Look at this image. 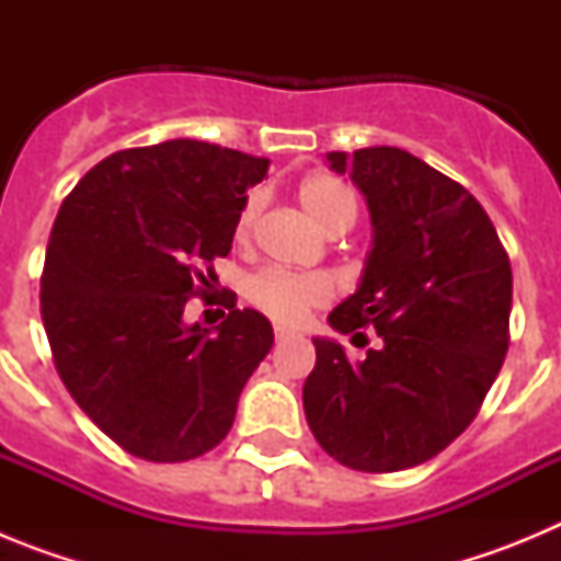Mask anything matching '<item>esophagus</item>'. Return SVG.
Wrapping results in <instances>:
<instances>
[{"instance_id":"34e87169","label":"esophagus","mask_w":561,"mask_h":561,"mask_svg":"<svg viewBox=\"0 0 561 561\" xmlns=\"http://www.w3.org/2000/svg\"><path fill=\"white\" fill-rule=\"evenodd\" d=\"M289 334H291L289 329H284V325H275V342H284V340H289Z\"/></svg>"}]
</instances>
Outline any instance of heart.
<instances>
[{
  "label": "heart",
  "mask_w": 561,
  "mask_h": 561,
  "mask_svg": "<svg viewBox=\"0 0 561 561\" xmlns=\"http://www.w3.org/2000/svg\"><path fill=\"white\" fill-rule=\"evenodd\" d=\"M297 202L320 230L340 236L351 230L359 216V199L348 185L329 173H311L297 185ZM257 196H247L236 219V241L247 244L257 219ZM252 306L270 314L277 323H297L306 311L323 306L331 297V284L323 275H295L284 270H261L247 286Z\"/></svg>",
  "instance_id": "1"
}]
</instances>
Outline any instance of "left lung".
Masks as SVG:
<instances>
[{
	"label": "left lung",
	"mask_w": 561,
	"mask_h": 561,
	"mask_svg": "<svg viewBox=\"0 0 561 561\" xmlns=\"http://www.w3.org/2000/svg\"><path fill=\"white\" fill-rule=\"evenodd\" d=\"M329 162L365 193L374 221L359 289L329 323L356 336L374 325L381 342L356 362L314 340L306 421L342 466L401 472L447 449L497 379L512 264L472 193L413 153L376 146L331 151Z\"/></svg>",
	"instance_id": "8db88e82"
}]
</instances>
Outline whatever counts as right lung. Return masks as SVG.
<instances>
[{"label": "right lung", "instance_id": "add662e5", "mask_svg": "<svg viewBox=\"0 0 561 561\" xmlns=\"http://www.w3.org/2000/svg\"><path fill=\"white\" fill-rule=\"evenodd\" d=\"M270 160L199 140L126 148L72 187L49 232L42 320L64 388L128 455L180 463L225 440L272 325L236 309L213 261L230 255L247 187ZM191 296L231 314L181 323Z\"/></svg>", "mask_w": 561, "mask_h": 561}]
</instances>
